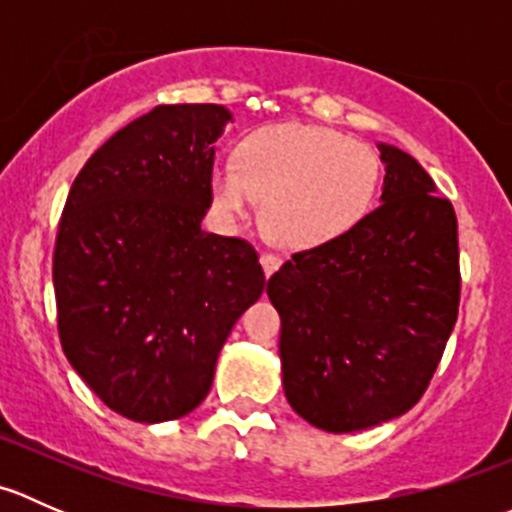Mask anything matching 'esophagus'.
<instances>
[{
	"instance_id": "obj_1",
	"label": "esophagus",
	"mask_w": 512,
	"mask_h": 512,
	"mask_svg": "<svg viewBox=\"0 0 512 512\" xmlns=\"http://www.w3.org/2000/svg\"><path fill=\"white\" fill-rule=\"evenodd\" d=\"M280 262H282L280 257L272 255V252H262V255H260V265H262V270H265L267 277H270L272 272H275L277 267H280Z\"/></svg>"
}]
</instances>
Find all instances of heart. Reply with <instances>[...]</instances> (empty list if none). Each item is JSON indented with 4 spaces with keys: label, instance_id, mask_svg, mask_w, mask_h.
<instances>
[{
    "label": "heart",
    "instance_id": "heart-1",
    "mask_svg": "<svg viewBox=\"0 0 512 512\" xmlns=\"http://www.w3.org/2000/svg\"><path fill=\"white\" fill-rule=\"evenodd\" d=\"M381 163L374 148L334 128L270 123L213 170L218 213L247 218L262 200V225L280 247H312L342 235L371 210Z\"/></svg>",
    "mask_w": 512,
    "mask_h": 512
}]
</instances>
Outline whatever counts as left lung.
<instances>
[{
	"mask_svg": "<svg viewBox=\"0 0 512 512\" xmlns=\"http://www.w3.org/2000/svg\"><path fill=\"white\" fill-rule=\"evenodd\" d=\"M381 203L294 252L267 282L280 312L285 396L329 433L376 426L428 389L461 302L451 200L409 153L379 143Z\"/></svg>",
	"mask_w": 512,
	"mask_h": 512,
	"instance_id": "8db88e82",
	"label": "left lung"
}]
</instances>
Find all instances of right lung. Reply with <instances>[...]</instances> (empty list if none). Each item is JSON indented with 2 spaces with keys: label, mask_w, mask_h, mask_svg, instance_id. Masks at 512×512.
Instances as JSON below:
<instances>
[{
  "label": "right lung",
  "mask_w": 512,
  "mask_h": 512,
  "mask_svg": "<svg viewBox=\"0 0 512 512\" xmlns=\"http://www.w3.org/2000/svg\"><path fill=\"white\" fill-rule=\"evenodd\" d=\"M227 121L218 103L156 106L86 160L61 213V347L131 421H173L200 406L227 334L265 289L250 242L200 225Z\"/></svg>",
  "instance_id": "obj_1"
}]
</instances>
